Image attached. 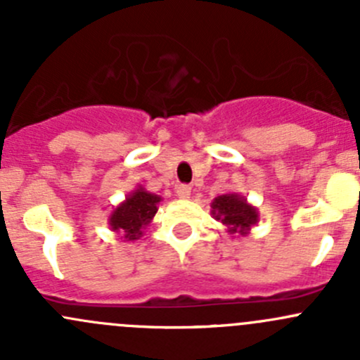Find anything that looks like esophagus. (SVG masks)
<instances>
[{
	"mask_svg": "<svg viewBox=\"0 0 360 360\" xmlns=\"http://www.w3.org/2000/svg\"><path fill=\"white\" fill-rule=\"evenodd\" d=\"M176 193L181 200H188V198L191 197V186H188V184H179L176 190Z\"/></svg>",
	"mask_w": 360,
	"mask_h": 360,
	"instance_id": "obj_1",
	"label": "esophagus"
}]
</instances>
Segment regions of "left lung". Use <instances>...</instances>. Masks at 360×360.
Masks as SVG:
<instances>
[{
  "label": "left lung",
  "instance_id": "1",
  "mask_svg": "<svg viewBox=\"0 0 360 360\" xmlns=\"http://www.w3.org/2000/svg\"><path fill=\"white\" fill-rule=\"evenodd\" d=\"M212 216L228 228L230 233L248 235L250 228L257 223V210L237 193L219 195L210 203Z\"/></svg>",
  "mask_w": 360,
  "mask_h": 360
}]
</instances>
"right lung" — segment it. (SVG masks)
<instances>
[{
	"mask_svg": "<svg viewBox=\"0 0 360 360\" xmlns=\"http://www.w3.org/2000/svg\"><path fill=\"white\" fill-rule=\"evenodd\" d=\"M160 200L162 198L158 195L150 193L139 186L111 212V230L123 235L125 240H137L157 214Z\"/></svg>",
	"mask_w": 360,
	"mask_h": 360,
	"instance_id": "obj_1",
	"label": "right lung"
}]
</instances>
